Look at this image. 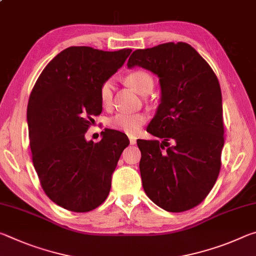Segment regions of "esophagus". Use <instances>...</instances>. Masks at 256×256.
Returning a JSON list of instances; mask_svg holds the SVG:
<instances>
[{"label": "esophagus", "instance_id": "obj_1", "mask_svg": "<svg viewBox=\"0 0 256 256\" xmlns=\"http://www.w3.org/2000/svg\"><path fill=\"white\" fill-rule=\"evenodd\" d=\"M128 140H130V144H136V136H128Z\"/></svg>", "mask_w": 256, "mask_h": 256}]
</instances>
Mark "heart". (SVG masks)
Masks as SVG:
<instances>
[{
	"label": "heart",
	"instance_id": "b5f03b06",
	"mask_svg": "<svg viewBox=\"0 0 256 256\" xmlns=\"http://www.w3.org/2000/svg\"><path fill=\"white\" fill-rule=\"evenodd\" d=\"M125 84L140 94H146L152 89L154 79L148 72L136 70L128 73V76H125ZM112 90H114V81L112 79L102 82L99 86V99L104 107H108L112 104ZM146 120H148V116L144 112H120L108 120V125L120 132L136 134L140 131Z\"/></svg>",
	"mask_w": 256,
	"mask_h": 256
}]
</instances>
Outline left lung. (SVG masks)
Segmentation results:
<instances>
[{
  "label": "left lung",
  "mask_w": 256,
  "mask_h": 256,
  "mask_svg": "<svg viewBox=\"0 0 256 256\" xmlns=\"http://www.w3.org/2000/svg\"><path fill=\"white\" fill-rule=\"evenodd\" d=\"M136 66L157 74L162 86L157 114L146 131L164 138L162 144L136 141L144 192L166 211L193 209L210 193L222 167L224 128L218 78L182 42L134 50L128 66Z\"/></svg>",
  "instance_id": "8db88e82"
}]
</instances>
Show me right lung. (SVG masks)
Segmentation results:
<instances>
[{
    "label": "right lung",
    "instance_id": "obj_1",
    "mask_svg": "<svg viewBox=\"0 0 256 256\" xmlns=\"http://www.w3.org/2000/svg\"><path fill=\"white\" fill-rule=\"evenodd\" d=\"M131 52L68 47L47 64L30 94L27 120L34 167L46 196L64 209L92 211L110 194L112 175L128 138L107 128L94 144L84 134L102 110V82Z\"/></svg>",
    "mask_w": 256,
    "mask_h": 256
}]
</instances>
